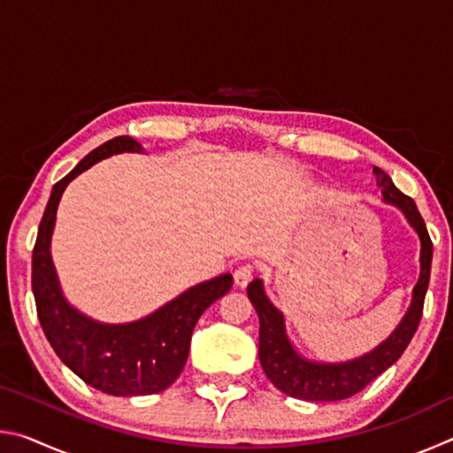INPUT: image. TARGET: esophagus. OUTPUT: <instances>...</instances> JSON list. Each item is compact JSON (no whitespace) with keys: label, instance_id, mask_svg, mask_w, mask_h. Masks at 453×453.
I'll return each mask as SVG.
<instances>
[{"label":"esophagus","instance_id":"34e87169","mask_svg":"<svg viewBox=\"0 0 453 453\" xmlns=\"http://www.w3.org/2000/svg\"><path fill=\"white\" fill-rule=\"evenodd\" d=\"M254 265L251 264H243V265H240L237 267V270L234 272V281H235V286H240V288H245L248 286V283L254 280Z\"/></svg>","mask_w":453,"mask_h":453}]
</instances>
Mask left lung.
I'll use <instances>...</instances> for the list:
<instances>
[{
    "mask_svg": "<svg viewBox=\"0 0 453 453\" xmlns=\"http://www.w3.org/2000/svg\"><path fill=\"white\" fill-rule=\"evenodd\" d=\"M373 173L383 202L395 205L419 237V278L411 289V303L400 324L380 346L348 362H316L303 357L291 343L286 318L267 297L264 281L256 278L248 286V297L259 318V364L275 388L297 400L337 402L362 392L367 383L400 359L419 326L432 272L434 245L413 199L403 196L380 167L373 165Z\"/></svg>",
    "mask_w": 453,
    "mask_h": 453,
    "instance_id": "left-lung-1",
    "label": "left lung"
}]
</instances>
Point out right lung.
I'll use <instances>...</instances> for the list:
<instances>
[{
  "label": "right lung",
  "mask_w": 453,
  "mask_h": 453,
  "mask_svg": "<svg viewBox=\"0 0 453 453\" xmlns=\"http://www.w3.org/2000/svg\"><path fill=\"white\" fill-rule=\"evenodd\" d=\"M143 153L140 142L119 135L99 145L51 189L32 257V289L37 318L51 348L88 386L110 395H151L180 378L189 342L202 313L232 289V273L197 283L162 308L127 324H104L65 300L51 259V235L67 183L99 159Z\"/></svg>",
  "instance_id": "obj_1"
}]
</instances>
